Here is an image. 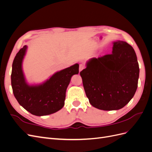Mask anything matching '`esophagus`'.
<instances>
[{"instance_id":"esophagus-1","label":"esophagus","mask_w":152,"mask_h":152,"mask_svg":"<svg viewBox=\"0 0 152 152\" xmlns=\"http://www.w3.org/2000/svg\"><path fill=\"white\" fill-rule=\"evenodd\" d=\"M85 68V66L83 65V64H80L79 65V72H81L82 70H84Z\"/></svg>"}]
</instances>
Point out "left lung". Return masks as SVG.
Masks as SVG:
<instances>
[{"label":"left lung","mask_w":152,"mask_h":152,"mask_svg":"<svg viewBox=\"0 0 152 152\" xmlns=\"http://www.w3.org/2000/svg\"><path fill=\"white\" fill-rule=\"evenodd\" d=\"M139 64L131 45L113 43L112 53L87 63L80 72L89 103L103 110H119L134 96L138 82Z\"/></svg>","instance_id":"obj_1"}]
</instances>
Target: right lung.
<instances>
[{
  "label": "right lung",
  "instance_id": "add662e5",
  "mask_svg": "<svg viewBox=\"0 0 152 152\" xmlns=\"http://www.w3.org/2000/svg\"><path fill=\"white\" fill-rule=\"evenodd\" d=\"M26 45L21 48L14 59L11 73V86L18 102L32 115L43 116L61 109L65 104L66 91L71 77L79 73V65L75 64L54 74L39 86L26 84L21 64Z\"/></svg>",
  "mask_w": 152,
  "mask_h": 152
}]
</instances>
